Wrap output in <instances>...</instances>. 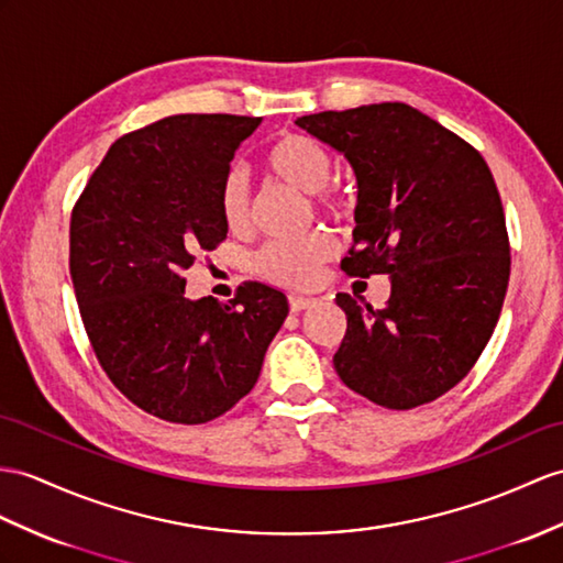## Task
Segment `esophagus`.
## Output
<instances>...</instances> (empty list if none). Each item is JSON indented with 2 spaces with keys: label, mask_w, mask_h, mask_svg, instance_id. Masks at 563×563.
<instances>
[{
  "label": "esophagus",
  "mask_w": 563,
  "mask_h": 563,
  "mask_svg": "<svg viewBox=\"0 0 563 563\" xmlns=\"http://www.w3.org/2000/svg\"><path fill=\"white\" fill-rule=\"evenodd\" d=\"M310 303H312V298H308V296H300V294H291L289 296V306H291L294 312L306 310Z\"/></svg>",
  "instance_id": "34e87169"
}]
</instances>
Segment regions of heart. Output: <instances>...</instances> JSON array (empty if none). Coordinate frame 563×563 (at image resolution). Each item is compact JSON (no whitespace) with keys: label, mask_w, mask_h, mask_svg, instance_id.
<instances>
[{"label":"heart","mask_w":563,"mask_h":563,"mask_svg":"<svg viewBox=\"0 0 563 563\" xmlns=\"http://www.w3.org/2000/svg\"><path fill=\"white\" fill-rule=\"evenodd\" d=\"M265 164L274 178L300 194L318 198L322 210H339L341 198L329 184L334 162L329 150L303 133H286L274 141L265 155ZM219 212L231 231H243L251 224L249 190L239 174H229L219 190ZM329 257V241L312 236L306 241L267 243L255 257V267L267 279L286 286L312 284L320 265Z\"/></svg>","instance_id":"b5f03b06"}]
</instances>
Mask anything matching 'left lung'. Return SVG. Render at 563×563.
<instances>
[{"instance_id":"left-lung-1","label":"left lung","mask_w":563,"mask_h":563,"mask_svg":"<svg viewBox=\"0 0 563 563\" xmlns=\"http://www.w3.org/2000/svg\"><path fill=\"white\" fill-rule=\"evenodd\" d=\"M344 155L358 184L346 274H391L385 308L336 294L346 334L336 375L377 406L440 399L471 373L495 332L511 251L487 162L404 102L298 117Z\"/></svg>"}]
</instances>
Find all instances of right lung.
<instances>
[{"mask_svg":"<svg viewBox=\"0 0 563 563\" xmlns=\"http://www.w3.org/2000/svg\"><path fill=\"white\" fill-rule=\"evenodd\" d=\"M260 117L176 114L119 139L71 212L68 269L112 385L145 413L200 424L260 377L289 300L245 282L219 303L186 296L184 269L227 239L219 190Z\"/></svg>","mask_w":563,"mask_h":563,"instance_id":"add662e5","label":"right lung"}]
</instances>
